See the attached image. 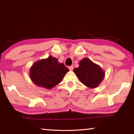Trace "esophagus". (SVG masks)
<instances>
[{"label": "esophagus", "mask_w": 134, "mask_h": 134, "mask_svg": "<svg viewBox=\"0 0 134 134\" xmlns=\"http://www.w3.org/2000/svg\"><path fill=\"white\" fill-rule=\"evenodd\" d=\"M69 70H70V71H72V70L74 69L73 65H71V66H70V67H69Z\"/></svg>", "instance_id": "obj_1"}]
</instances>
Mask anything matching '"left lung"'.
<instances>
[{
  "instance_id": "1",
  "label": "left lung",
  "mask_w": 134,
  "mask_h": 134,
  "mask_svg": "<svg viewBox=\"0 0 134 134\" xmlns=\"http://www.w3.org/2000/svg\"><path fill=\"white\" fill-rule=\"evenodd\" d=\"M73 71L84 85L90 89L97 87L103 80L105 73L99 65L88 58H84L79 62V67Z\"/></svg>"
}]
</instances>
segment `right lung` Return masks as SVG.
<instances>
[{"instance_id": "add662e5", "label": "right lung", "mask_w": 134, "mask_h": 134, "mask_svg": "<svg viewBox=\"0 0 134 134\" xmlns=\"http://www.w3.org/2000/svg\"><path fill=\"white\" fill-rule=\"evenodd\" d=\"M69 71L64 64L50 55L34 63L30 68L29 77L37 86L51 89L62 81Z\"/></svg>"}]
</instances>
